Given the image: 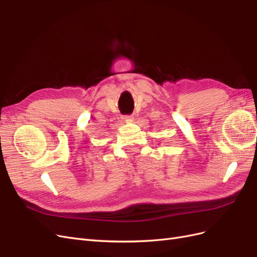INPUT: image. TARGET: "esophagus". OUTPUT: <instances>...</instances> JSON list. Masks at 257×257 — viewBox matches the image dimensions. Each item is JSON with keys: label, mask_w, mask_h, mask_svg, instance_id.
Instances as JSON below:
<instances>
[{"label": "esophagus", "mask_w": 257, "mask_h": 257, "mask_svg": "<svg viewBox=\"0 0 257 257\" xmlns=\"http://www.w3.org/2000/svg\"><path fill=\"white\" fill-rule=\"evenodd\" d=\"M123 120L126 121V122L132 121V120H133V116H132V115H124V116H123Z\"/></svg>", "instance_id": "1"}]
</instances>
